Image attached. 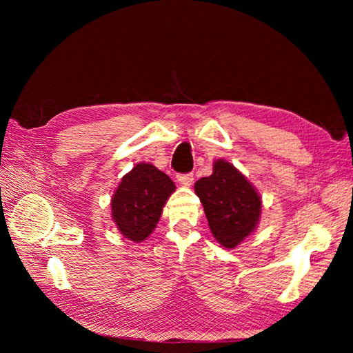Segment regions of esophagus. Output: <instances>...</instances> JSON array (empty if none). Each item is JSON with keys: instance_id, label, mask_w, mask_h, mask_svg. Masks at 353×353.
<instances>
[{"instance_id": "esophagus-1", "label": "esophagus", "mask_w": 353, "mask_h": 353, "mask_svg": "<svg viewBox=\"0 0 353 353\" xmlns=\"http://www.w3.org/2000/svg\"><path fill=\"white\" fill-rule=\"evenodd\" d=\"M177 181L181 182L183 187H190V185L193 183V181H194V176L191 174V172H188V174H179Z\"/></svg>"}]
</instances>
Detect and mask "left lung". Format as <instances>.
<instances>
[{"label":"left lung","instance_id":"8db88e82","mask_svg":"<svg viewBox=\"0 0 353 353\" xmlns=\"http://www.w3.org/2000/svg\"><path fill=\"white\" fill-rule=\"evenodd\" d=\"M213 236L225 249H235L252 235L261 218V196L230 162H213L212 176L194 183Z\"/></svg>","mask_w":353,"mask_h":353}]
</instances>
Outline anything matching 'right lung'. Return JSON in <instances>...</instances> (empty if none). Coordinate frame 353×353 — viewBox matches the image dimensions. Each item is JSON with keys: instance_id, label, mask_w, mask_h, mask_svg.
I'll return each instance as SVG.
<instances>
[{"instance_id": "add662e5", "label": "right lung", "mask_w": 353, "mask_h": 353, "mask_svg": "<svg viewBox=\"0 0 353 353\" xmlns=\"http://www.w3.org/2000/svg\"><path fill=\"white\" fill-rule=\"evenodd\" d=\"M176 191L171 179L152 163H137L110 199L112 221L124 238L141 243L152 234L163 207Z\"/></svg>"}]
</instances>
